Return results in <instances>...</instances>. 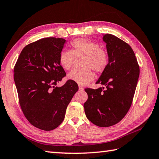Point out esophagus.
<instances>
[{"instance_id":"esophagus-1","label":"esophagus","mask_w":159,"mask_h":159,"mask_svg":"<svg viewBox=\"0 0 159 159\" xmlns=\"http://www.w3.org/2000/svg\"><path fill=\"white\" fill-rule=\"evenodd\" d=\"M79 89H80V91H83V90H84V87H83L82 86L79 85Z\"/></svg>"}]
</instances>
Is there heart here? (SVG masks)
<instances>
[{
    "label": "heart",
    "mask_w": 159,
    "mask_h": 159,
    "mask_svg": "<svg viewBox=\"0 0 159 159\" xmlns=\"http://www.w3.org/2000/svg\"><path fill=\"white\" fill-rule=\"evenodd\" d=\"M71 50H64L59 55V64L64 69L68 70L73 66L75 58L83 57L81 69H73L68 74V80L80 85H86L94 79V70L100 73L108 65V55L96 43L86 39L73 40Z\"/></svg>",
    "instance_id": "1"
}]
</instances>
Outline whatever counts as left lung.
<instances>
[{
    "instance_id": "1",
    "label": "left lung",
    "mask_w": 159,
    "mask_h": 159,
    "mask_svg": "<svg viewBox=\"0 0 159 159\" xmlns=\"http://www.w3.org/2000/svg\"><path fill=\"white\" fill-rule=\"evenodd\" d=\"M108 65L96 84L104 87L86 89L88 100L84 104L86 118L99 127L118 123L127 114L132 102L140 69L132 48L116 36L104 34Z\"/></svg>"
}]
</instances>
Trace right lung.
Here are the masks:
<instances>
[{
  "label": "right lung",
  "instance_id": "right-lung-1",
  "mask_svg": "<svg viewBox=\"0 0 159 159\" xmlns=\"http://www.w3.org/2000/svg\"><path fill=\"white\" fill-rule=\"evenodd\" d=\"M66 40L43 38L24 48L14 68V80L24 116L40 129L50 131L63 122L68 104L78 91L76 82L68 80L59 55Z\"/></svg>",
  "mask_w": 159,
  "mask_h": 159
}]
</instances>
